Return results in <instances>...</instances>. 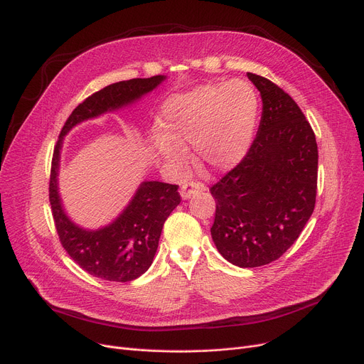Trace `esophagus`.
I'll list each match as a JSON object with an SVG mask.
<instances>
[{
    "instance_id": "esophagus-1",
    "label": "esophagus",
    "mask_w": 364,
    "mask_h": 364,
    "mask_svg": "<svg viewBox=\"0 0 364 364\" xmlns=\"http://www.w3.org/2000/svg\"><path fill=\"white\" fill-rule=\"evenodd\" d=\"M206 190V186L202 184V183H198V181H191V183H186L181 186L180 188V195L184 200L190 199L193 195H196V193L199 191H205Z\"/></svg>"
}]
</instances>
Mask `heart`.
Listing matches in <instances>:
<instances>
[{"label": "heart", "mask_w": 364, "mask_h": 364, "mask_svg": "<svg viewBox=\"0 0 364 364\" xmlns=\"http://www.w3.org/2000/svg\"><path fill=\"white\" fill-rule=\"evenodd\" d=\"M164 132L154 134L156 154L180 166L186 146H196L200 161L212 169H230L250 148L257 98L245 82L205 85L169 98L161 111Z\"/></svg>", "instance_id": "heart-1"}]
</instances>
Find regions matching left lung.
I'll use <instances>...</instances> for the list:
<instances>
[{"label":"left lung","mask_w":364,"mask_h":364,"mask_svg":"<svg viewBox=\"0 0 364 364\" xmlns=\"http://www.w3.org/2000/svg\"><path fill=\"white\" fill-rule=\"evenodd\" d=\"M260 92L262 118L247 155L210 187L216 202L213 243L230 263L256 268L294 245L313 213L318 144L294 100L247 73Z\"/></svg>","instance_id":"obj_1"}]
</instances>
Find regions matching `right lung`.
<instances>
[{
  "label": "right lung",
  "mask_w": 364,
  "mask_h": 364,
  "mask_svg": "<svg viewBox=\"0 0 364 364\" xmlns=\"http://www.w3.org/2000/svg\"><path fill=\"white\" fill-rule=\"evenodd\" d=\"M166 77L132 79L112 83L86 98L67 118L54 149L50 202L60 241L70 257L87 274L112 282H127L149 269L164 223L180 203L178 186L141 181L129 205L112 223L87 230L70 220L58 191L64 136L86 119L130 107L156 89Z\"/></svg>",
  "instance_id": "add662e5"
}]
</instances>
